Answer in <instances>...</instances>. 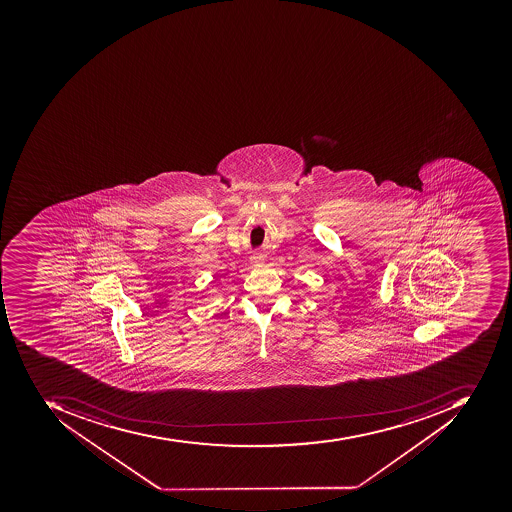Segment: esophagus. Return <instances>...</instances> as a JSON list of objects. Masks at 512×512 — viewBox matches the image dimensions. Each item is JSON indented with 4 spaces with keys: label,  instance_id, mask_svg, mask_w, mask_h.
Segmentation results:
<instances>
[{
    "label": "esophagus",
    "instance_id": "34e87169",
    "mask_svg": "<svg viewBox=\"0 0 512 512\" xmlns=\"http://www.w3.org/2000/svg\"><path fill=\"white\" fill-rule=\"evenodd\" d=\"M254 260H255V263H257V261H258V258H254Z\"/></svg>",
    "mask_w": 512,
    "mask_h": 512
}]
</instances>
